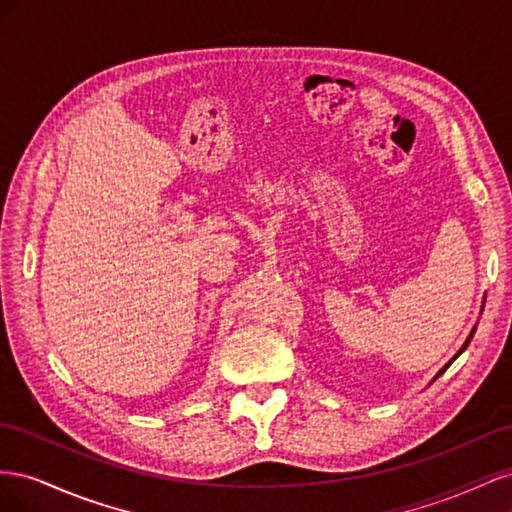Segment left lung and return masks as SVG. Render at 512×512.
<instances>
[{"label":"left lung","mask_w":512,"mask_h":512,"mask_svg":"<svg viewBox=\"0 0 512 512\" xmlns=\"http://www.w3.org/2000/svg\"><path fill=\"white\" fill-rule=\"evenodd\" d=\"M474 331H476V329H472V333H470V337H468V339H466V344H463V348H461V350H459V352H457V356H459V354H461V352H463V350H466V348H468V344H470V339H472V335H474ZM453 361H455V359H453ZM453 361H451V363H453ZM451 363H448V365H451ZM448 365H446V367H448ZM446 367H444V369H446ZM444 369H442V371H444ZM442 371H440V374H442ZM440 374H438V376H440Z\"/></svg>","instance_id":"obj_1"}]
</instances>
